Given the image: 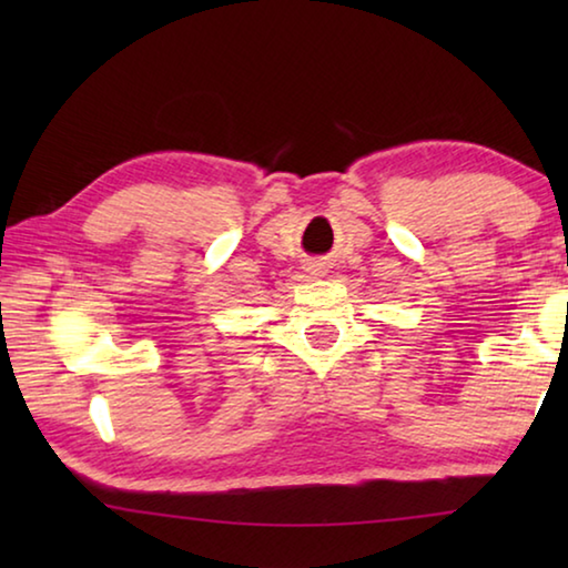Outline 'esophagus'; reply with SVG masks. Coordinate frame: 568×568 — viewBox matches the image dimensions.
Masks as SVG:
<instances>
[{
  "label": "esophagus",
  "instance_id": "obj_1",
  "mask_svg": "<svg viewBox=\"0 0 568 568\" xmlns=\"http://www.w3.org/2000/svg\"><path fill=\"white\" fill-rule=\"evenodd\" d=\"M325 271H328V265H325V261H321V257H311V261H305V273L307 275L321 277V275H325Z\"/></svg>",
  "mask_w": 568,
  "mask_h": 568
}]
</instances>
